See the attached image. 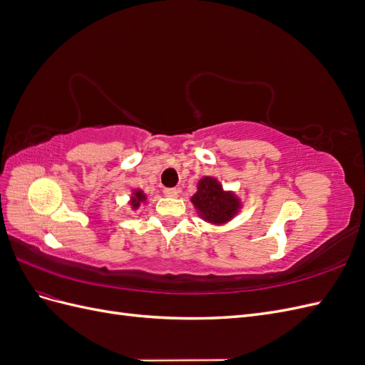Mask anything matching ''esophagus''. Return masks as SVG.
Masks as SVG:
<instances>
[{
  "instance_id": "1",
  "label": "esophagus",
  "mask_w": 365,
  "mask_h": 365,
  "mask_svg": "<svg viewBox=\"0 0 365 365\" xmlns=\"http://www.w3.org/2000/svg\"><path fill=\"white\" fill-rule=\"evenodd\" d=\"M163 193L168 197H176L180 192H178V189H175V187H170V189H164Z\"/></svg>"
}]
</instances>
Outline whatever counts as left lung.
<instances>
[{"label":"left lung","mask_w":365,"mask_h":365,"mask_svg":"<svg viewBox=\"0 0 365 365\" xmlns=\"http://www.w3.org/2000/svg\"><path fill=\"white\" fill-rule=\"evenodd\" d=\"M190 201L201 217L210 224L228 222L240 208L239 197L235 193L224 192L222 185L212 176H205L197 182V192Z\"/></svg>","instance_id":"8db88e82"}]
</instances>
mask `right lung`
Masks as SVG:
<instances>
[{"label": "right lung", "instance_id": "right-lung-1", "mask_svg": "<svg viewBox=\"0 0 365 365\" xmlns=\"http://www.w3.org/2000/svg\"><path fill=\"white\" fill-rule=\"evenodd\" d=\"M132 195H134V196L130 197V205H132V208H138L140 204L145 202V200H146V195L143 193L141 190H135Z\"/></svg>", "mask_w": 365, "mask_h": 365}]
</instances>
